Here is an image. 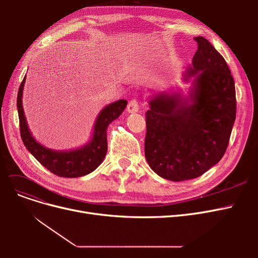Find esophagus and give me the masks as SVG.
Listing matches in <instances>:
<instances>
[{
  "label": "esophagus",
  "instance_id": "34e87169",
  "mask_svg": "<svg viewBox=\"0 0 258 258\" xmlns=\"http://www.w3.org/2000/svg\"><path fill=\"white\" fill-rule=\"evenodd\" d=\"M127 111H128L129 113H137V112L139 111V102H138L137 99L131 100L130 102L128 103Z\"/></svg>",
  "mask_w": 258,
  "mask_h": 258
}]
</instances>
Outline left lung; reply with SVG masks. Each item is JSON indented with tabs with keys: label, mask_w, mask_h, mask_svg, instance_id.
Listing matches in <instances>:
<instances>
[{
	"label": "left lung",
	"mask_w": 258,
	"mask_h": 258,
	"mask_svg": "<svg viewBox=\"0 0 258 258\" xmlns=\"http://www.w3.org/2000/svg\"><path fill=\"white\" fill-rule=\"evenodd\" d=\"M183 81L191 88L162 91L148 100L145 158L173 182L200 176L222 159L236 119L235 81L222 54L202 36Z\"/></svg>",
	"instance_id": "1"
}]
</instances>
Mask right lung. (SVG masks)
<instances>
[{
    "instance_id": "right-lung-1",
    "label": "right lung",
    "mask_w": 258,
    "mask_h": 258,
    "mask_svg": "<svg viewBox=\"0 0 258 258\" xmlns=\"http://www.w3.org/2000/svg\"><path fill=\"white\" fill-rule=\"evenodd\" d=\"M26 76L17 96L20 135L27 150L51 173L61 177H80L95 171L103 161L107 152L106 129L117 119L127 106V100H118L102 108L93 126L91 140L85 145L71 151H56L38 143L31 134L22 107V93Z\"/></svg>"
}]
</instances>
